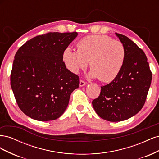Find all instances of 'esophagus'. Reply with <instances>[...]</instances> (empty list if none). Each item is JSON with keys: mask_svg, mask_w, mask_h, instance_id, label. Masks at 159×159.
I'll use <instances>...</instances> for the list:
<instances>
[{"mask_svg": "<svg viewBox=\"0 0 159 159\" xmlns=\"http://www.w3.org/2000/svg\"><path fill=\"white\" fill-rule=\"evenodd\" d=\"M85 84H87V82H85V81H84L82 80H80V87H83V86H84Z\"/></svg>", "mask_w": 159, "mask_h": 159, "instance_id": "1", "label": "esophagus"}]
</instances>
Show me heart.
<instances>
[{
	"label": "heart",
	"instance_id": "b5f03b06",
	"mask_svg": "<svg viewBox=\"0 0 159 159\" xmlns=\"http://www.w3.org/2000/svg\"><path fill=\"white\" fill-rule=\"evenodd\" d=\"M77 51L68 47L62 53V60L68 70L78 74L91 69L90 76L102 82H111L117 78L126 59V49L121 41L107 35H91L83 38L76 44Z\"/></svg>",
	"mask_w": 159,
	"mask_h": 159
}]
</instances>
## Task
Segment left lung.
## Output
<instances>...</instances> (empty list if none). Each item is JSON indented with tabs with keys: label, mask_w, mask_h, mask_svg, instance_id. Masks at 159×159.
Returning <instances> with one entry per match:
<instances>
[{
	"label": "left lung",
	"mask_w": 159,
	"mask_h": 159,
	"mask_svg": "<svg viewBox=\"0 0 159 159\" xmlns=\"http://www.w3.org/2000/svg\"><path fill=\"white\" fill-rule=\"evenodd\" d=\"M115 34L126 49L124 66L116 79L101 87L99 97L92 102L99 116L111 122L124 121L140 111L152 80L145 52L126 36Z\"/></svg>",
	"instance_id": "obj_1"
}]
</instances>
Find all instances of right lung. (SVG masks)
Instances as JSON below:
<instances>
[{
    "mask_svg": "<svg viewBox=\"0 0 159 159\" xmlns=\"http://www.w3.org/2000/svg\"><path fill=\"white\" fill-rule=\"evenodd\" d=\"M77 36L76 32H48L27 41L16 52L11 85L19 108L27 116L47 121L65 111L80 78L66 68L62 53Z\"/></svg>",
    "mask_w": 159,
    "mask_h": 159,
    "instance_id": "1",
    "label": "right lung"
}]
</instances>
